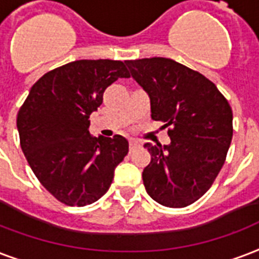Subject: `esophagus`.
Masks as SVG:
<instances>
[{
  "instance_id": "34e87169",
  "label": "esophagus",
  "mask_w": 259,
  "mask_h": 259,
  "mask_svg": "<svg viewBox=\"0 0 259 259\" xmlns=\"http://www.w3.org/2000/svg\"><path fill=\"white\" fill-rule=\"evenodd\" d=\"M140 143L139 142H136V140H130V150H135L136 147H139Z\"/></svg>"
}]
</instances>
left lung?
<instances>
[{"instance_id":"1","label":"left lung","mask_w":259,"mask_h":259,"mask_svg":"<svg viewBox=\"0 0 259 259\" xmlns=\"http://www.w3.org/2000/svg\"><path fill=\"white\" fill-rule=\"evenodd\" d=\"M150 96L151 117L169 127L170 144L146 143L151 161L143 170L152 200L184 208L209 189L232 139V109L212 81L169 58L125 61Z\"/></svg>"}]
</instances>
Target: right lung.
Instances as JSON below:
<instances>
[{"instance_id": "add662e5", "label": "right lung", "mask_w": 259, "mask_h": 259, "mask_svg": "<svg viewBox=\"0 0 259 259\" xmlns=\"http://www.w3.org/2000/svg\"><path fill=\"white\" fill-rule=\"evenodd\" d=\"M121 61L70 62L36 81L17 113L20 146L46 189L70 206H85L107 193L115 167L128 154L121 135L93 136L92 112L108 86L128 78Z\"/></svg>"}]
</instances>
